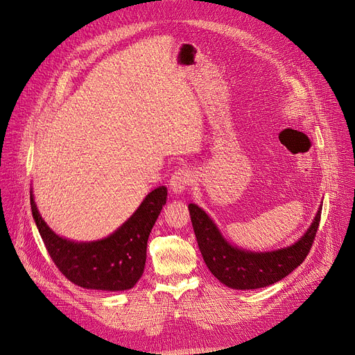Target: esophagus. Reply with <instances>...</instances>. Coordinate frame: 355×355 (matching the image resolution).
Returning <instances> with one entry per match:
<instances>
[{"instance_id": "esophagus-1", "label": "esophagus", "mask_w": 355, "mask_h": 355, "mask_svg": "<svg viewBox=\"0 0 355 355\" xmlns=\"http://www.w3.org/2000/svg\"><path fill=\"white\" fill-rule=\"evenodd\" d=\"M190 184H191V171L187 170V168H178L170 180V187L174 194L184 193Z\"/></svg>"}]
</instances>
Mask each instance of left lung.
<instances>
[{
  "label": "left lung",
  "mask_w": 355,
  "mask_h": 355,
  "mask_svg": "<svg viewBox=\"0 0 355 355\" xmlns=\"http://www.w3.org/2000/svg\"><path fill=\"white\" fill-rule=\"evenodd\" d=\"M189 210L200 252L210 272L226 286L246 291L276 284L304 262L320 226L322 204L301 239L288 248L270 252H252L233 246L197 204L190 202Z\"/></svg>",
  "instance_id": "left-lung-1"
}]
</instances>
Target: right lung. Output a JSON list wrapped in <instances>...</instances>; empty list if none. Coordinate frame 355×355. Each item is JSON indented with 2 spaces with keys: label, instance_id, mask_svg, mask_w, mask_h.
Listing matches in <instances>:
<instances>
[{
  "label": "right lung",
  "instance_id": "obj_1",
  "mask_svg": "<svg viewBox=\"0 0 355 355\" xmlns=\"http://www.w3.org/2000/svg\"><path fill=\"white\" fill-rule=\"evenodd\" d=\"M166 202V187L149 193L137 211L105 239L74 241L55 234L37 210L33 191V218L54 265L70 282L85 289L128 291L139 281L146 260V243Z\"/></svg>",
  "mask_w": 355,
  "mask_h": 355
}]
</instances>
